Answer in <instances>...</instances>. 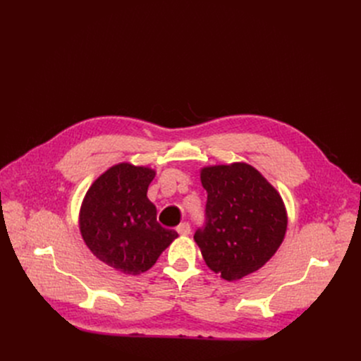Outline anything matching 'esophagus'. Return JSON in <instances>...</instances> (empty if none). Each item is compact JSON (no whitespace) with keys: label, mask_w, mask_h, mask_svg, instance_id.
Returning <instances> with one entry per match:
<instances>
[{"label":"esophagus","mask_w":361,"mask_h":361,"mask_svg":"<svg viewBox=\"0 0 361 361\" xmlns=\"http://www.w3.org/2000/svg\"><path fill=\"white\" fill-rule=\"evenodd\" d=\"M190 231H192V228H190V224H188V222H183L177 226V233L180 235H188V234H190Z\"/></svg>","instance_id":"1"}]
</instances>
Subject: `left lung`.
<instances>
[{
  "mask_svg": "<svg viewBox=\"0 0 361 361\" xmlns=\"http://www.w3.org/2000/svg\"><path fill=\"white\" fill-rule=\"evenodd\" d=\"M207 193L206 224L195 233L207 267L225 281L256 272L287 233L286 204L276 188L245 162L200 169Z\"/></svg>",
  "mask_w": 361,
  "mask_h": 361,
  "instance_id": "8db88e82",
  "label": "left lung"
}]
</instances>
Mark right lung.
<instances>
[{
  "instance_id": "add662e5",
  "label": "right lung",
  "mask_w": 361,
  "mask_h": 361,
  "mask_svg": "<svg viewBox=\"0 0 361 361\" xmlns=\"http://www.w3.org/2000/svg\"><path fill=\"white\" fill-rule=\"evenodd\" d=\"M155 169L121 162L92 183L82 202L79 228L89 250L108 267L139 275L154 267L178 234L157 222L147 199Z\"/></svg>"
}]
</instances>
